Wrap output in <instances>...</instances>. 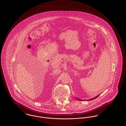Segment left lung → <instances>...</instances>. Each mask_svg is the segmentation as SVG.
I'll return each instance as SVG.
<instances>
[{
  "instance_id": "left-lung-1",
  "label": "left lung",
  "mask_w": 126,
  "mask_h": 126,
  "mask_svg": "<svg viewBox=\"0 0 126 126\" xmlns=\"http://www.w3.org/2000/svg\"><path fill=\"white\" fill-rule=\"evenodd\" d=\"M100 94H98V95H97V96H95V97H93V98H91V99H90V100H93V99H95V98H96V97H97Z\"/></svg>"
}]
</instances>
